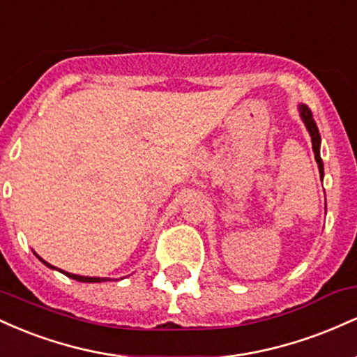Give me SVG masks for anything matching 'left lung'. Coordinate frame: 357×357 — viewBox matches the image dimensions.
<instances>
[{
  "label": "left lung",
  "mask_w": 357,
  "mask_h": 357,
  "mask_svg": "<svg viewBox=\"0 0 357 357\" xmlns=\"http://www.w3.org/2000/svg\"><path fill=\"white\" fill-rule=\"evenodd\" d=\"M298 112H301L302 121H304L307 130H309V134H310V139H312V151H314V155H315V161H317V166H319V173H321V178H322V176H324V162L321 159V134H319L317 124H315L312 112H310V109L307 107V105H304V104L298 105Z\"/></svg>",
  "instance_id": "1"
}]
</instances>
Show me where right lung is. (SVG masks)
<instances>
[{
	"instance_id": "right-lung-1",
	"label": "right lung",
	"mask_w": 357,
	"mask_h": 357,
	"mask_svg": "<svg viewBox=\"0 0 357 357\" xmlns=\"http://www.w3.org/2000/svg\"><path fill=\"white\" fill-rule=\"evenodd\" d=\"M35 255H36V253H35ZM36 257H38V255H36ZM38 258H40V257H38ZM40 260H42L43 264L47 265L48 268H53V270H56L55 267H53V265L48 264V261H45L43 258H40ZM60 272H61V273H65V275H67V277L73 278V280H77V282H87V284H96V282H107V280H109V278H100V277H82V275H75V273H70V272H63V270H60Z\"/></svg>"
}]
</instances>
